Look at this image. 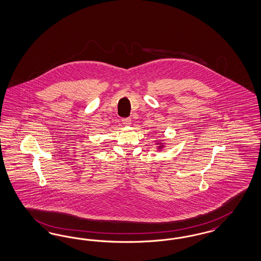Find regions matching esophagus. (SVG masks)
Wrapping results in <instances>:
<instances>
[{
	"instance_id": "34e87169",
	"label": "esophagus",
	"mask_w": 261,
	"mask_h": 261,
	"mask_svg": "<svg viewBox=\"0 0 261 261\" xmlns=\"http://www.w3.org/2000/svg\"><path fill=\"white\" fill-rule=\"evenodd\" d=\"M131 118H123L122 119V124L124 126L131 125Z\"/></svg>"
}]
</instances>
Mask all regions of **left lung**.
Here are the masks:
<instances>
[{
    "label": "left lung",
    "instance_id": "obj_1",
    "mask_svg": "<svg viewBox=\"0 0 261 261\" xmlns=\"http://www.w3.org/2000/svg\"><path fill=\"white\" fill-rule=\"evenodd\" d=\"M155 146H156V148L159 150V151H161L162 149H164L165 148V146H166V144L163 142V141H159V140H155Z\"/></svg>",
    "mask_w": 261,
    "mask_h": 261
}]
</instances>
